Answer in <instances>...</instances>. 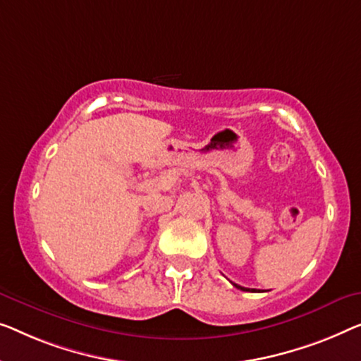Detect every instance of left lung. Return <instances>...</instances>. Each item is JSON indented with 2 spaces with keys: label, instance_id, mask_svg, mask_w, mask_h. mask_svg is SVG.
Masks as SVG:
<instances>
[{
  "label": "left lung",
  "instance_id": "8db88e82",
  "mask_svg": "<svg viewBox=\"0 0 361 361\" xmlns=\"http://www.w3.org/2000/svg\"><path fill=\"white\" fill-rule=\"evenodd\" d=\"M234 286H236L238 290H243V291H255V290H249V288H244V286H241V285H236V283H233Z\"/></svg>",
  "mask_w": 361,
  "mask_h": 361
}]
</instances>
